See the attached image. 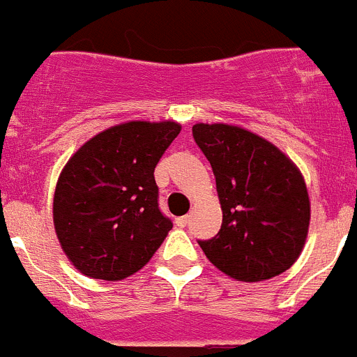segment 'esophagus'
Masks as SVG:
<instances>
[{
  "mask_svg": "<svg viewBox=\"0 0 357 357\" xmlns=\"http://www.w3.org/2000/svg\"><path fill=\"white\" fill-rule=\"evenodd\" d=\"M188 222H189V218L188 216H178L175 220V223H176V227H185L188 225Z\"/></svg>",
  "mask_w": 357,
  "mask_h": 357,
  "instance_id": "1",
  "label": "esophagus"
}]
</instances>
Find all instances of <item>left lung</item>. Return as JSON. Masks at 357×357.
<instances>
[{"mask_svg": "<svg viewBox=\"0 0 357 357\" xmlns=\"http://www.w3.org/2000/svg\"><path fill=\"white\" fill-rule=\"evenodd\" d=\"M193 139L211 162L223 211L218 234L198 239L207 259L245 282L286 272L309 227L301 172L279 148L245 128L198 123Z\"/></svg>", "mask_w": 357, "mask_h": 357, "instance_id": "8db88e82", "label": "left lung"}]
</instances>
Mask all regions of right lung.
I'll list each match as a JSON object with an SVG mask.
<instances>
[{
    "label": "right lung",
    "mask_w": 357,
    "mask_h": 357,
    "mask_svg": "<svg viewBox=\"0 0 357 357\" xmlns=\"http://www.w3.org/2000/svg\"><path fill=\"white\" fill-rule=\"evenodd\" d=\"M181 125L130 121L94 135L56 182L53 223L84 275L121 280L150 261L173 223L159 207L157 162Z\"/></svg>",
    "instance_id": "right-lung-1"
}]
</instances>
